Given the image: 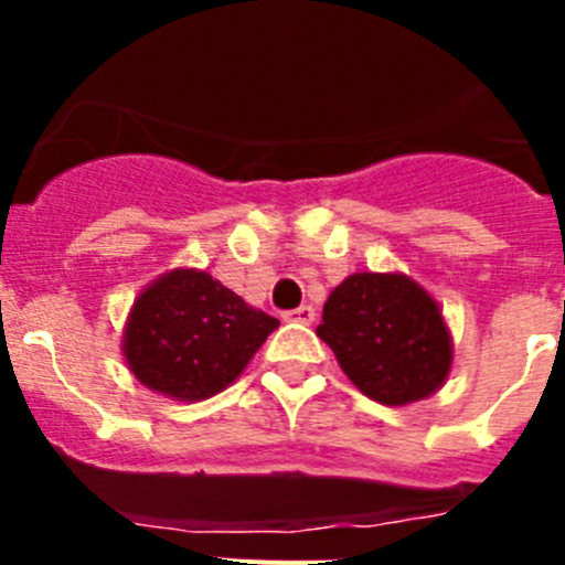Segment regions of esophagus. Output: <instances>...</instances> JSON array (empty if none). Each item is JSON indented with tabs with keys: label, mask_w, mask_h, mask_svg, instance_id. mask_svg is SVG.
Returning <instances> with one entry per match:
<instances>
[{
	"label": "esophagus",
	"mask_w": 565,
	"mask_h": 565,
	"mask_svg": "<svg viewBox=\"0 0 565 565\" xmlns=\"http://www.w3.org/2000/svg\"><path fill=\"white\" fill-rule=\"evenodd\" d=\"M282 319L286 322H299V326H311L313 319H317V311H313V306H299L294 311L282 313Z\"/></svg>",
	"instance_id": "esophagus-1"
}]
</instances>
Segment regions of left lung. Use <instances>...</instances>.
<instances>
[{"mask_svg":"<svg viewBox=\"0 0 565 565\" xmlns=\"http://www.w3.org/2000/svg\"><path fill=\"white\" fill-rule=\"evenodd\" d=\"M317 337L337 353L344 376L387 407L422 402L450 376L447 322L407 274H351L328 297Z\"/></svg>","mask_w":565,"mask_h":565,"instance_id":"left-lung-1","label":"left lung"}]
</instances>
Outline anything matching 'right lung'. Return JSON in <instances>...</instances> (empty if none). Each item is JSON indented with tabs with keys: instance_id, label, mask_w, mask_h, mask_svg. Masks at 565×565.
I'll return each mask as SVG.
<instances>
[{
	"instance_id": "add662e5",
	"label": "right lung",
	"mask_w": 565,
	"mask_h": 565,
	"mask_svg": "<svg viewBox=\"0 0 565 565\" xmlns=\"http://www.w3.org/2000/svg\"><path fill=\"white\" fill-rule=\"evenodd\" d=\"M277 319L198 268L149 282L127 317L121 351L135 379L178 402H203L246 371Z\"/></svg>"
}]
</instances>
